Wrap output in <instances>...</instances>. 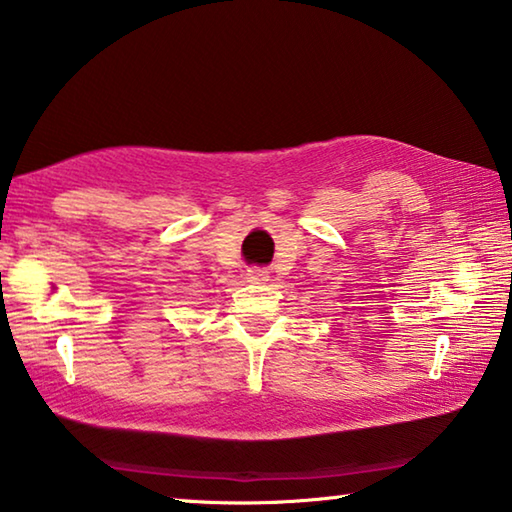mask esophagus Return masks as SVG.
<instances>
[{"label": "esophagus", "instance_id": "1", "mask_svg": "<svg viewBox=\"0 0 512 512\" xmlns=\"http://www.w3.org/2000/svg\"><path fill=\"white\" fill-rule=\"evenodd\" d=\"M246 280H248V282H255V284L266 282V280H268V271H264V268H259V266L248 268V271H246Z\"/></svg>", "mask_w": 512, "mask_h": 512}]
</instances>
